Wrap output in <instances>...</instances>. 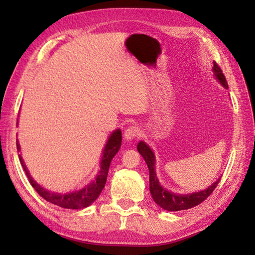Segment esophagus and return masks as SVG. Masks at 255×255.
I'll list each match as a JSON object with an SVG mask.
<instances>
[{
  "instance_id": "esophagus-1",
  "label": "esophagus",
  "mask_w": 255,
  "mask_h": 255,
  "mask_svg": "<svg viewBox=\"0 0 255 255\" xmlns=\"http://www.w3.org/2000/svg\"><path fill=\"white\" fill-rule=\"evenodd\" d=\"M140 132H141L140 128L133 125V126L128 127L126 130H125L124 137H125V139L131 140V139H133V138H137L138 136H140Z\"/></svg>"
}]
</instances>
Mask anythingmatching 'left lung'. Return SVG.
<instances>
[{"mask_svg":"<svg viewBox=\"0 0 255 255\" xmlns=\"http://www.w3.org/2000/svg\"><path fill=\"white\" fill-rule=\"evenodd\" d=\"M214 72L215 75L217 77L218 81L221 82L223 86L228 89V84L226 81L225 75L223 74L222 68L218 66V64L214 62ZM137 149L141 156L144 157L146 164H147L149 170V191L152 193V197L154 201L161 207V208L169 210V211H178V210H185L193 208V207L198 206L201 202H204L207 198H208L214 190L217 187L221 178H219L215 183L210 185L208 189L204 190V191L195 192L191 195H175V193L169 192L167 190L163 189L158 183V180L155 174V156L147 145L144 141H139L137 145Z\"/></svg>","mask_w":255,"mask_h":255,"instance_id":"obj_1","label":"left lung"}]
</instances>
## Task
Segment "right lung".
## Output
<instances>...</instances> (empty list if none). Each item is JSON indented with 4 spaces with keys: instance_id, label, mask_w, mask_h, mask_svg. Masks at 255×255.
<instances>
[{
    "instance_id": "1",
    "label": "right lung",
    "mask_w": 255,
    "mask_h": 255,
    "mask_svg": "<svg viewBox=\"0 0 255 255\" xmlns=\"http://www.w3.org/2000/svg\"><path fill=\"white\" fill-rule=\"evenodd\" d=\"M120 146H122V130L118 129V130L112 132V135L110 136L109 140H108V143L106 145L105 150H103L101 170L99 171V174L96 178V180H94L91 184L86 185L84 189L80 190V191L67 193V195H60V193L50 192V191H47L46 189L41 188L40 185L38 184L36 181H33L31 176L29 175V172L24 165L22 158H21V155H19V158H20L21 164H22V167L25 172V174L28 176L30 184H31L33 189L38 192V195L44 198V199L48 202H51V204H54L56 206L63 207V208L82 209L91 205L92 202L96 200L99 196H100V193L103 190V188H105L106 182H107L108 171H109L111 159L116 154H117ZM16 148L20 149L18 140H16Z\"/></svg>"
}]
</instances>
